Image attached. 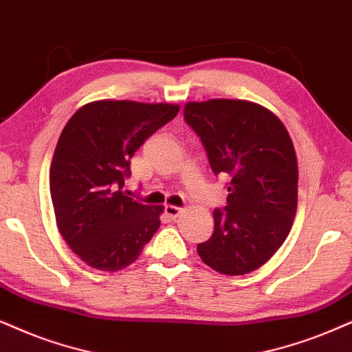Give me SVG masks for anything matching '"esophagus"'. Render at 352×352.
I'll use <instances>...</instances> for the list:
<instances>
[{
    "label": "esophagus",
    "mask_w": 352,
    "mask_h": 352,
    "mask_svg": "<svg viewBox=\"0 0 352 352\" xmlns=\"http://www.w3.org/2000/svg\"><path fill=\"white\" fill-rule=\"evenodd\" d=\"M164 212L170 217V219H177L182 212H184V209L182 208H177V206H172V204H166V208H164Z\"/></svg>",
    "instance_id": "esophagus-1"
}]
</instances>
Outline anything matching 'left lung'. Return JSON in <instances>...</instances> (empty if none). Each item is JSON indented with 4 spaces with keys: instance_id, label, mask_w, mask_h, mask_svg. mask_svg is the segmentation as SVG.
<instances>
[{
    "instance_id": "1",
    "label": "left lung",
    "mask_w": 352,
    "mask_h": 352,
    "mask_svg": "<svg viewBox=\"0 0 352 352\" xmlns=\"http://www.w3.org/2000/svg\"><path fill=\"white\" fill-rule=\"evenodd\" d=\"M185 122L206 149L214 175L229 177L228 206L198 255L221 274L260 268L286 240L297 211V157L281 120L248 100L188 102Z\"/></svg>"
}]
</instances>
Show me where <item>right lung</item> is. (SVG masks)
<instances>
[{"instance_id": "add662e5", "label": "right lung", "mask_w": 352, "mask_h": 352, "mask_svg": "<svg viewBox=\"0 0 352 352\" xmlns=\"http://www.w3.org/2000/svg\"><path fill=\"white\" fill-rule=\"evenodd\" d=\"M179 110L173 104L97 100L81 107L61 131L50 167L56 226L91 268H126L161 226L164 206L135 201L123 185L135 151Z\"/></svg>"}]
</instances>
